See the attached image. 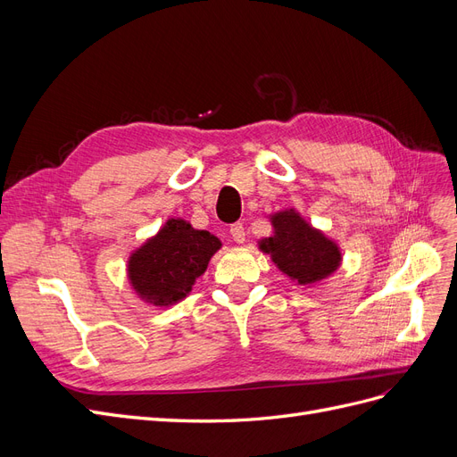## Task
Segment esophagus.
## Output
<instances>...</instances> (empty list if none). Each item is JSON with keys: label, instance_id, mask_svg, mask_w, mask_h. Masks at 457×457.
<instances>
[{"label": "esophagus", "instance_id": "esophagus-1", "mask_svg": "<svg viewBox=\"0 0 457 457\" xmlns=\"http://www.w3.org/2000/svg\"><path fill=\"white\" fill-rule=\"evenodd\" d=\"M230 237L234 242L242 244L245 240V230H244V225L242 223H234L230 225Z\"/></svg>", "mask_w": 457, "mask_h": 457}]
</instances>
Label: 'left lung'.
<instances>
[{
    "mask_svg": "<svg viewBox=\"0 0 457 457\" xmlns=\"http://www.w3.org/2000/svg\"><path fill=\"white\" fill-rule=\"evenodd\" d=\"M272 225L274 234L261 242V250L270 253L278 269L297 284L322 280L339 267V247L294 210L272 215Z\"/></svg>",
    "mask_w": 457,
    "mask_h": 457,
    "instance_id": "8db88e82",
    "label": "left lung"
}]
</instances>
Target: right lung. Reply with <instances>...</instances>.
<instances>
[{"label":"right lung","instance_id":"add662e5","mask_svg":"<svg viewBox=\"0 0 457 457\" xmlns=\"http://www.w3.org/2000/svg\"><path fill=\"white\" fill-rule=\"evenodd\" d=\"M219 247L213 234L195 230L183 219H170L154 238L131 255L129 280L146 303L173 305L187 297Z\"/></svg>","mask_w":457,"mask_h":457}]
</instances>
